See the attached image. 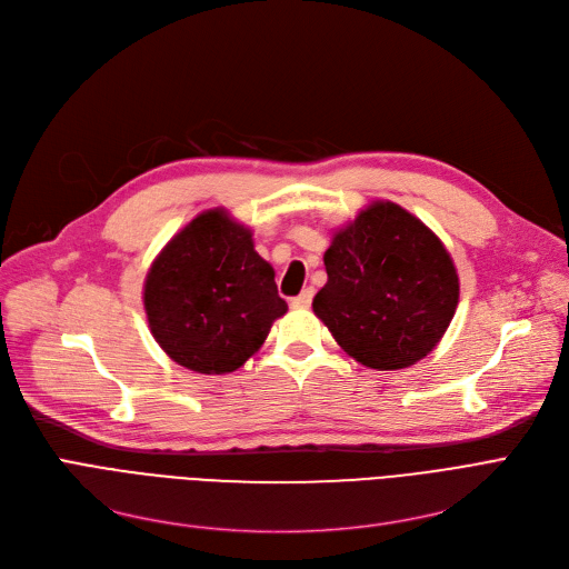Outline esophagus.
I'll return each instance as SVG.
<instances>
[{"instance_id": "1", "label": "esophagus", "mask_w": 569, "mask_h": 569, "mask_svg": "<svg viewBox=\"0 0 569 569\" xmlns=\"http://www.w3.org/2000/svg\"><path fill=\"white\" fill-rule=\"evenodd\" d=\"M311 300H313V288H307L297 295L290 305H292V309H309Z\"/></svg>"}]
</instances>
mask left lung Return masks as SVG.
<instances>
[{
	"mask_svg": "<svg viewBox=\"0 0 569 569\" xmlns=\"http://www.w3.org/2000/svg\"><path fill=\"white\" fill-rule=\"evenodd\" d=\"M313 311L357 362L406 369L450 327L459 277L440 239L395 202H373L325 251Z\"/></svg>",
	"mask_w": 569,
	"mask_h": 569,
	"instance_id": "left-lung-1",
	"label": "left lung"
}]
</instances>
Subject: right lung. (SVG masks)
<instances>
[{
    "instance_id": "1",
    "label": "right lung",
    "mask_w": 569,
    "mask_h": 569,
    "mask_svg": "<svg viewBox=\"0 0 569 569\" xmlns=\"http://www.w3.org/2000/svg\"><path fill=\"white\" fill-rule=\"evenodd\" d=\"M144 311L170 360L198 373H230L262 346L288 305L251 230L209 209L149 267Z\"/></svg>"
}]
</instances>
